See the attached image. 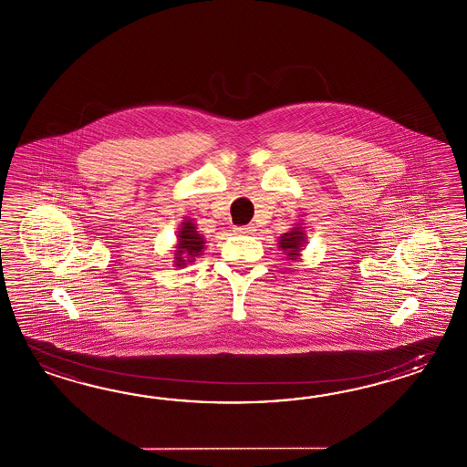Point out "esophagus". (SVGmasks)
<instances>
[{
	"mask_svg": "<svg viewBox=\"0 0 467 467\" xmlns=\"http://www.w3.org/2000/svg\"><path fill=\"white\" fill-rule=\"evenodd\" d=\"M234 232H237V234H245V235H251L255 232V227L254 225H240V227L234 228Z\"/></svg>",
	"mask_w": 467,
	"mask_h": 467,
	"instance_id": "34e87169",
	"label": "esophagus"
}]
</instances>
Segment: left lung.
I'll return each instance as SVG.
<instances>
[{
	"mask_svg": "<svg viewBox=\"0 0 467 467\" xmlns=\"http://www.w3.org/2000/svg\"><path fill=\"white\" fill-rule=\"evenodd\" d=\"M305 244H306V237H305L303 227L291 228L289 232L279 237V247H281V251L286 252V255L291 261H295L298 257Z\"/></svg>",
	"mask_w": 467,
	"mask_h": 467,
	"instance_id": "8db88e82",
	"label": "left lung"
}]
</instances>
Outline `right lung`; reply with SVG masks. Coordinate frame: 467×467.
<instances>
[{
	"instance_id": "obj_1",
	"label": "right lung",
	"mask_w": 467,
	"mask_h": 467,
	"mask_svg": "<svg viewBox=\"0 0 467 467\" xmlns=\"http://www.w3.org/2000/svg\"><path fill=\"white\" fill-rule=\"evenodd\" d=\"M203 249V235L196 230V225L192 220H184L178 232V244L174 251L176 267H184L186 264L192 263L194 257L202 255Z\"/></svg>"
}]
</instances>
